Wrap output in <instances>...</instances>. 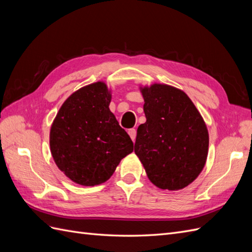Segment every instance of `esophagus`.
<instances>
[{
  "instance_id": "obj_1",
  "label": "esophagus",
  "mask_w": 252,
  "mask_h": 252,
  "mask_svg": "<svg viewBox=\"0 0 252 252\" xmlns=\"http://www.w3.org/2000/svg\"><path fill=\"white\" fill-rule=\"evenodd\" d=\"M128 134H129V136H130V138H131V140L134 142L135 136H136V130H135V129H129V130H128Z\"/></svg>"
}]
</instances>
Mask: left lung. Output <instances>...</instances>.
<instances>
[{"mask_svg": "<svg viewBox=\"0 0 252 252\" xmlns=\"http://www.w3.org/2000/svg\"><path fill=\"white\" fill-rule=\"evenodd\" d=\"M146 122L136 131L134 152L152 184L177 191L199 177L207 161L205 121L184 91L167 84L140 85Z\"/></svg>", "mask_w": 252, "mask_h": 252, "instance_id": "left-lung-1", "label": "left lung"}]
</instances>
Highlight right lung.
Instances as JSON below:
<instances>
[{
	"mask_svg": "<svg viewBox=\"0 0 252 252\" xmlns=\"http://www.w3.org/2000/svg\"><path fill=\"white\" fill-rule=\"evenodd\" d=\"M110 102L111 89L105 82L89 84L66 98L52 122L53 161L75 184H102L133 151L130 136L109 109Z\"/></svg>",
	"mask_w": 252,
	"mask_h": 252,
	"instance_id": "right-lung-1",
	"label": "right lung"
}]
</instances>
